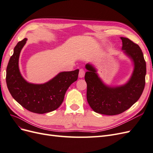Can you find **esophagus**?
<instances>
[{
  "label": "esophagus",
  "instance_id": "esophagus-1",
  "mask_svg": "<svg viewBox=\"0 0 153 153\" xmlns=\"http://www.w3.org/2000/svg\"><path fill=\"white\" fill-rule=\"evenodd\" d=\"M85 75V71L84 70V69H80L79 71V75H78V76L80 78H83Z\"/></svg>",
  "mask_w": 153,
  "mask_h": 153
}]
</instances>
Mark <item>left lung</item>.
Listing matches in <instances>:
<instances>
[{
  "label": "left lung",
  "mask_w": 153,
  "mask_h": 153,
  "mask_svg": "<svg viewBox=\"0 0 153 153\" xmlns=\"http://www.w3.org/2000/svg\"><path fill=\"white\" fill-rule=\"evenodd\" d=\"M122 50L134 63L130 79L122 86L109 87L98 77L96 69L85 65L87 100L95 112L107 115L120 114L136 103L142 94L146 84V63L142 50L137 44L126 38H121Z\"/></svg>",
  "instance_id": "left-lung-1"
}]
</instances>
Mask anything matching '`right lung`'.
Wrapping results in <instances>:
<instances>
[{
    "label": "right lung",
    "instance_id": "1",
    "mask_svg": "<svg viewBox=\"0 0 153 153\" xmlns=\"http://www.w3.org/2000/svg\"><path fill=\"white\" fill-rule=\"evenodd\" d=\"M27 39L19 41L6 69V84L10 94L17 102L27 110L36 114H45L58 108L69 87L78 79L79 69L59 73L43 84L27 82L22 77L18 67V59Z\"/></svg>",
    "mask_w": 153,
    "mask_h": 153
}]
</instances>
